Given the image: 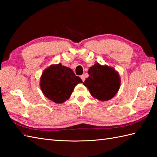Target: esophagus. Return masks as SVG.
<instances>
[{
	"instance_id": "34e87169",
	"label": "esophagus",
	"mask_w": 157,
	"mask_h": 157,
	"mask_svg": "<svg viewBox=\"0 0 157 157\" xmlns=\"http://www.w3.org/2000/svg\"><path fill=\"white\" fill-rule=\"evenodd\" d=\"M80 78H81V79H82V82H84V80H85V77H84V75H81L80 76Z\"/></svg>"
}]
</instances>
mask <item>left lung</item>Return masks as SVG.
Masks as SVG:
<instances>
[{"mask_svg":"<svg viewBox=\"0 0 157 157\" xmlns=\"http://www.w3.org/2000/svg\"><path fill=\"white\" fill-rule=\"evenodd\" d=\"M88 73L89 77L84 85L94 98L101 101H109L119 91L121 79L114 68L97 63L89 69Z\"/></svg>","mask_w":157,"mask_h":157,"instance_id":"1","label":"left lung"}]
</instances>
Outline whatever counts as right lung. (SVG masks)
I'll list each match as a JSON object with an SVG mask.
<instances>
[{"mask_svg":"<svg viewBox=\"0 0 157 157\" xmlns=\"http://www.w3.org/2000/svg\"><path fill=\"white\" fill-rule=\"evenodd\" d=\"M82 80L72 69L61 63L46 68L40 78V86L44 95L55 103H63L71 96L73 89Z\"/></svg>","mask_w":157,"mask_h":157,"instance_id":"right-lung-1","label":"right lung"}]
</instances>
